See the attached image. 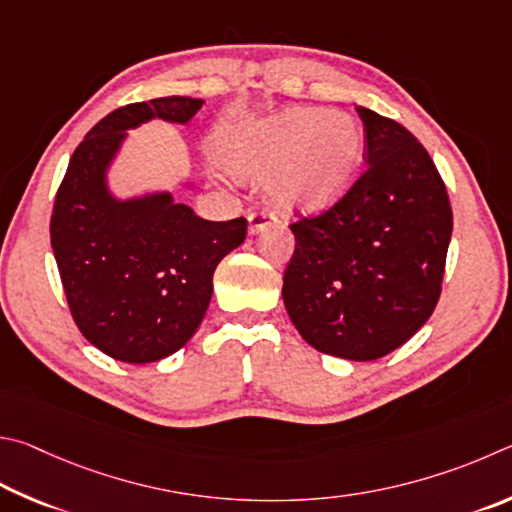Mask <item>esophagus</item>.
Listing matches in <instances>:
<instances>
[{
    "label": "esophagus",
    "instance_id": "obj_1",
    "mask_svg": "<svg viewBox=\"0 0 512 512\" xmlns=\"http://www.w3.org/2000/svg\"><path fill=\"white\" fill-rule=\"evenodd\" d=\"M247 231L249 236H256V233H261L265 227H270V224L274 222V215L267 213L265 209H254L249 211V218H247Z\"/></svg>",
    "mask_w": 512,
    "mask_h": 512
}]
</instances>
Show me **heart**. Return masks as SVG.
<instances>
[{
	"label": "heart",
	"mask_w": 512,
	"mask_h": 512,
	"mask_svg": "<svg viewBox=\"0 0 512 512\" xmlns=\"http://www.w3.org/2000/svg\"><path fill=\"white\" fill-rule=\"evenodd\" d=\"M366 155L362 125L321 107H290L251 125L227 130L218 157L229 173L267 182L283 213L328 211L351 191Z\"/></svg>",
	"instance_id": "heart-1"
}]
</instances>
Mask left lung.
Here are the masks:
<instances>
[{
	"instance_id": "obj_1",
	"label": "left lung",
	"mask_w": 512,
	"mask_h": 512,
	"mask_svg": "<svg viewBox=\"0 0 512 512\" xmlns=\"http://www.w3.org/2000/svg\"><path fill=\"white\" fill-rule=\"evenodd\" d=\"M357 114L369 168L333 209L290 227L297 249L283 276V303L319 353L371 362L432 317L452 209L414 134L369 107Z\"/></svg>"
}]
</instances>
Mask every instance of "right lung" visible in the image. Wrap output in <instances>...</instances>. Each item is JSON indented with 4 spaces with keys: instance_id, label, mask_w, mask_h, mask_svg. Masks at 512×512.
Masks as SVG:
<instances>
[{
    "instance_id": "obj_1",
    "label": "right lung",
    "mask_w": 512,
    "mask_h": 512,
    "mask_svg": "<svg viewBox=\"0 0 512 512\" xmlns=\"http://www.w3.org/2000/svg\"><path fill=\"white\" fill-rule=\"evenodd\" d=\"M202 105L166 96L110 112L74 150L58 188L51 247L69 310L87 342L119 362L177 353L202 324L215 267L247 236L245 218L204 220L168 188L119 195L110 184L130 130L155 119L186 125Z\"/></svg>"
}]
</instances>
